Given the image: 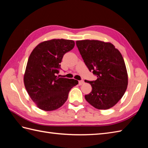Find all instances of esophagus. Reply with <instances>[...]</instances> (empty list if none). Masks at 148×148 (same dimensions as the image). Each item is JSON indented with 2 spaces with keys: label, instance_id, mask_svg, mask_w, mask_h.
<instances>
[{
  "label": "esophagus",
  "instance_id": "obj_1",
  "mask_svg": "<svg viewBox=\"0 0 148 148\" xmlns=\"http://www.w3.org/2000/svg\"><path fill=\"white\" fill-rule=\"evenodd\" d=\"M84 81H83V80H81V81H79V85H82L83 84H84Z\"/></svg>",
  "mask_w": 148,
  "mask_h": 148
}]
</instances>
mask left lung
I'll return each instance as SVG.
<instances>
[{
  "mask_svg": "<svg viewBox=\"0 0 148 148\" xmlns=\"http://www.w3.org/2000/svg\"><path fill=\"white\" fill-rule=\"evenodd\" d=\"M76 46L84 64L97 76L95 81H84L92 90L84 96L98 109L112 108L123 96L128 85V75L123 58L110 42L97 40H77Z\"/></svg>",
  "mask_w": 148,
  "mask_h": 148,
  "instance_id": "8db88e82",
  "label": "left lung"
}]
</instances>
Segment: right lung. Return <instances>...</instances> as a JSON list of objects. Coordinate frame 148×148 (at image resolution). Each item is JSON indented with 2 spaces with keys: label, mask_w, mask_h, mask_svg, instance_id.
I'll list each match as a JSON object with an SVG mask.
<instances>
[{
  "label": "right lung",
  "mask_w": 148,
  "mask_h": 148,
  "mask_svg": "<svg viewBox=\"0 0 148 148\" xmlns=\"http://www.w3.org/2000/svg\"><path fill=\"white\" fill-rule=\"evenodd\" d=\"M74 40L52 39L34 49L28 60L24 84L30 98L46 111L58 109L68 99L69 93L78 81L60 77L63 56L73 49Z\"/></svg>",
  "instance_id": "right-lung-1"
}]
</instances>
